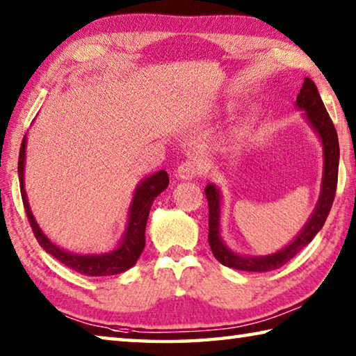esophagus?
<instances>
[{
	"instance_id": "esophagus-1",
	"label": "esophagus",
	"mask_w": 356,
	"mask_h": 356,
	"mask_svg": "<svg viewBox=\"0 0 356 356\" xmlns=\"http://www.w3.org/2000/svg\"><path fill=\"white\" fill-rule=\"evenodd\" d=\"M200 173H202V165H200V162L195 159L184 161L177 168V177L181 179H192V178L198 177Z\"/></svg>"
}]
</instances>
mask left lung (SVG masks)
<instances>
[{
  "mask_svg": "<svg viewBox=\"0 0 356 356\" xmlns=\"http://www.w3.org/2000/svg\"><path fill=\"white\" fill-rule=\"evenodd\" d=\"M297 106L305 109L309 123L319 133L322 143H323V158H325V167H323V183L321 200L317 203L314 214L311 216L307 227L303 232L297 236L286 248L275 254L261 258H250V257H239L233 253L229 248L223 245V242L219 236V216H220V198L219 191L213 184H208L204 189L207 194L208 207H209V247L213 250L217 261H220L223 266L233 267L238 270L247 272H269L280 269L288 261L296 257L302 248L307 247L311 241L314 239L317 232L323 227L327 217L332 209V204L336 195V186H338V167H339V142L338 133L330 118L325 106L322 103L316 84L309 78H305V83L300 89V93L297 95Z\"/></svg>",
  "mask_w": 356,
  "mask_h": 356,
  "instance_id": "1",
  "label": "left lung"
}]
</instances>
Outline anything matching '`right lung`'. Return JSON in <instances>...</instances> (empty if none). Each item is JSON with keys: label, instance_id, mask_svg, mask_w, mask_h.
I'll return each mask as SVG.
<instances>
[{"label": "right lung", "instance_id": "1", "mask_svg": "<svg viewBox=\"0 0 356 356\" xmlns=\"http://www.w3.org/2000/svg\"><path fill=\"white\" fill-rule=\"evenodd\" d=\"M24 147H26V134H24L20 147V154H18V178H20V192L22 200L24 207V213L28 216V222L33 233L35 236L37 242L40 247L54 257L62 264L70 267L74 272L83 273V275L89 277H106V275H117L128 270L133 267L137 259H139L140 253L145 247V227L149 214V208L162 191H165L168 186V175L165 170L156 172L152 177L147 178L139 188L136 191L133 204H131L129 213V223L127 228V234H124L122 245L117 250L104 254H98V257H79V254L68 253L62 248L56 247L53 242L47 239V236L42 233V229L37 225L33 214H31L29 204L26 200V192L23 188V170H24Z\"/></svg>", "mask_w": 356, "mask_h": 356}]
</instances>
